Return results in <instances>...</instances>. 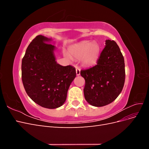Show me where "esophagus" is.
<instances>
[{
    "label": "esophagus",
    "mask_w": 149,
    "mask_h": 149,
    "mask_svg": "<svg viewBox=\"0 0 149 149\" xmlns=\"http://www.w3.org/2000/svg\"><path fill=\"white\" fill-rule=\"evenodd\" d=\"M76 75L79 76L80 74V69L78 67L76 68Z\"/></svg>",
    "instance_id": "obj_1"
}]
</instances>
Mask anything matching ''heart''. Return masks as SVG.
<instances>
[{"mask_svg": "<svg viewBox=\"0 0 149 149\" xmlns=\"http://www.w3.org/2000/svg\"><path fill=\"white\" fill-rule=\"evenodd\" d=\"M71 56L75 59L81 58L83 64L89 66L96 63L100 55V46L97 43L90 41L81 42L70 49ZM70 59V57H68Z\"/></svg>", "mask_w": 149, "mask_h": 149, "instance_id": "heart-1", "label": "heart"}]
</instances>
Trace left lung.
Instances as JSON below:
<instances>
[{
  "instance_id": "left-lung-1",
  "label": "left lung",
  "mask_w": 149,
  "mask_h": 149,
  "mask_svg": "<svg viewBox=\"0 0 149 149\" xmlns=\"http://www.w3.org/2000/svg\"><path fill=\"white\" fill-rule=\"evenodd\" d=\"M85 79V100L95 107L113 102L121 93L125 82V63L120 48L114 40H106V46L97 65L81 71Z\"/></svg>"
}]
</instances>
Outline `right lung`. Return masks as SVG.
Returning a JSON list of instances; mask_svg holds the SVG:
<instances>
[{"label": "right lung", "mask_w": 149, "mask_h": 149, "mask_svg": "<svg viewBox=\"0 0 149 149\" xmlns=\"http://www.w3.org/2000/svg\"><path fill=\"white\" fill-rule=\"evenodd\" d=\"M43 35L36 37L26 49L22 61V79L31 100L48 109H56L66 100L70 86L76 77V69L57 63L56 47Z\"/></svg>", "instance_id": "right-lung-1"}]
</instances>
